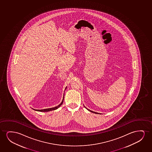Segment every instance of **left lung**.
<instances>
[{
	"instance_id": "8db88e82",
	"label": "left lung",
	"mask_w": 152,
	"mask_h": 152,
	"mask_svg": "<svg viewBox=\"0 0 152 152\" xmlns=\"http://www.w3.org/2000/svg\"><path fill=\"white\" fill-rule=\"evenodd\" d=\"M85 108H86V107L85 106ZM87 109L88 110H89V111H90V112H92V113H95V114H99V113H96V112H94V111H92V110H89V109H88V108H87Z\"/></svg>"
}]
</instances>
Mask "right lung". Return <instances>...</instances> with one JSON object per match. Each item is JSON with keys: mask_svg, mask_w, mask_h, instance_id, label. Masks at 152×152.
<instances>
[{"mask_svg": "<svg viewBox=\"0 0 152 152\" xmlns=\"http://www.w3.org/2000/svg\"><path fill=\"white\" fill-rule=\"evenodd\" d=\"M66 89V88H65V89ZM63 100H64V97H63V99L61 103L60 104H59V105L57 106L54 107H52V108H46V109H44V110H35V109H33V110H36V111H38V112H49V111H51V110H55L58 109V107H60V106H61V105L62 104L63 102Z\"/></svg>", "mask_w": 152, "mask_h": 152, "instance_id": "1", "label": "right lung"}]
</instances>
